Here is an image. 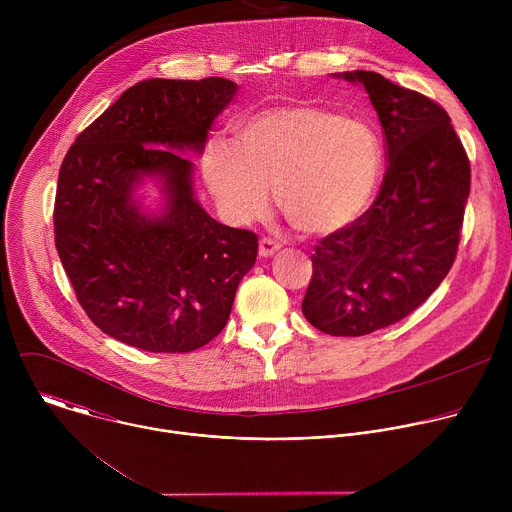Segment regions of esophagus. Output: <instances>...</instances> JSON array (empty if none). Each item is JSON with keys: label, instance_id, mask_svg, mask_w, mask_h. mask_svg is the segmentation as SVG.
<instances>
[{"label": "esophagus", "instance_id": "esophagus-1", "mask_svg": "<svg viewBox=\"0 0 512 512\" xmlns=\"http://www.w3.org/2000/svg\"><path fill=\"white\" fill-rule=\"evenodd\" d=\"M279 249H281V245H279L277 241L269 239V237H265V239L259 241V255L265 257V259H267V257H273Z\"/></svg>", "mask_w": 512, "mask_h": 512}]
</instances>
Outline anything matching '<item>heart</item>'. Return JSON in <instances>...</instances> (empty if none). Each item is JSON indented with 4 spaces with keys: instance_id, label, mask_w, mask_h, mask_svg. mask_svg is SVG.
<instances>
[{
    "instance_id": "heart-1",
    "label": "heart",
    "mask_w": 512,
    "mask_h": 512,
    "mask_svg": "<svg viewBox=\"0 0 512 512\" xmlns=\"http://www.w3.org/2000/svg\"><path fill=\"white\" fill-rule=\"evenodd\" d=\"M237 145L212 141L204 178L239 223L267 214L271 192L306 237L334 235L367 210L383 170L373 127L316 105L261 109L237 123Z\"/></svg>"
}]
</instances>
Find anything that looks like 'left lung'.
<instances>
[{
	"label": "left lung",
	"instance_id": "8db88e82",
	"mask_svg": "<svg viewBox=\"0 0 512 512\" xmlns=\"http://www.w3.org/2000/svg\"><path fill=\"white\" fill-rule=\"evenodd\" d=\"M334 77L369 93L387 170L371 208L316 245L302 312L330 336H364L409 316L452 269L470 160L450 115L429 97L371 70Z\"/></svg>",
	"mask_w": 512,
	"mask_h": 512
}]
</instances>
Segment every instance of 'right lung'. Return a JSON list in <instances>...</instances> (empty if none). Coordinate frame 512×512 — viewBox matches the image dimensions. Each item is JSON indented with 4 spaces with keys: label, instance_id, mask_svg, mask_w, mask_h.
Wrapping results in <instances>:
<instances>
[{
    "label": "right lung",
    "instance_id": "1",
    "mask_svg": "<svg viewBox=\"0 0 512 512\" xmlns=\"http://www.w3.org/2000/svg\"><path fill=\"white\" fill-rule=\"evenodd\" d=\"M229 79H150L127 89L66 152L54 243L87 316L148 352H192L225 328L257 235L216 223L192 190V162L235 97ZM163 182L165 208L141 213L134 188Z\"/></svg>",
    "mask_w": 512,
    "mask_h": 512
}]
</instances>
